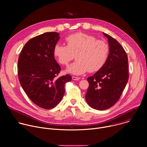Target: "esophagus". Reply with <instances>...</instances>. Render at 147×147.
<instances>
[{
	"instance_id": "esophagus-1",
	"label": "esophagus",
	"mask_w": 147,
	"mask_h": 147,
	"mask_svg": "<svg viewBox=\"0 0 147 147\" xmlns=\"http://www.w3.org/2000/svg\"><path fill=\"white\" fill-rule=\"evenodd\" d=\"M72 79L74 81H77V80H79L80 78V77H75V76H72Z\"/></svg>"
}]
</instances>
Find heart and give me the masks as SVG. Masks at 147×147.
Listing matches in <instances>:
<instances>
[{"label": "heart", "instance_id": "b5f03b06", "mask_svg": "<svg viewBox=\"0 0 147 147\" xmlns=\"http://www.w3.org/2000/svg\"><path fill=\"white\" fill-rule=\"evenodd\" d=\"M67 46L56 43L53 55L60 64L67 65L76 55V61L66 69L67 73L80 75L88 70L95 72L105 63L109 55V46L105 42L90 35L78 32L66 38Z\"/></svg>", "mask_w": 147, "mask_h": 147}]
</instances>
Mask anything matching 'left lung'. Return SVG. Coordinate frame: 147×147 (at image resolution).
Returning a JSON list of instances; mask_svg holds the SVG:
<instances>
[{
	"instance_id": "8db88e82",
	"label": "left lung",
	"mask_w": 147,
	"mask_h": 147,
	"mask_svg": "<svg viewBox=\"0 0 147 147\" xmlns=\"http://www.w3.org/2000/svg\"><path fill=\"white\" fill-rule=\"evenodd\" d=\"M108 40L109 53L105 63L89 82L86 99L88 105L99 111L110 108L117 102L129 80L128 58L121 45L109 35L103 32Z\"/></svg>"
}]
</instances>
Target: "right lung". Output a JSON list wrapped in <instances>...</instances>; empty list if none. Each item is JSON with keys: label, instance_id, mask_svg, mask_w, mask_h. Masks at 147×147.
<instances>
[{"label": "right lung", "instance_id": "right-lung-1", "mask_svg": "<svg viewBox=\"0 0 147 147\" xmlns=\"http://www.w3.org/2000/svg\"><path fill=\"white\" fill-rule=\"evenodd\" d=\"M59 34L49 32L30 39L18 60V79L23 90L38 107L50 109L63 97L65 86L72 79L69 74L58 77L60 67L53 55Z\"/></svg>", "mask_w": 147, "mask_h": 147}]
</instances>
